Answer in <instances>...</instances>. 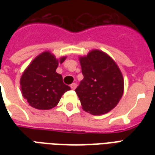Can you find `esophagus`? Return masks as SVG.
Here are the masks:
<instances>
[{
    "instance_id": "esophagus-1",
    "label": "esophagus",
    "mask_w": 155,
    "mask_h": 155,
    "mask_svg": "<svg viewBox=\"0 0 155 155\" xmlns=\"http://www.w3.org/2000/svg\"><path fill=\"white\" fill-rule=\"evenodd\" d=\"M71 88L72 90H74L75 88H76V84L75 83H73V84H71Z\"/></svg>"
}]
</instances>
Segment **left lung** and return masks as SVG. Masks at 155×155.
Here are the masks:
<instances>
[{"mask_svg":"<svg viewBox=\"0 0 155 155\" xmlns=\"http://www.w3.org/2000/svg\"><path fill=\"white\" fill-rule=\"evenodd\" d=\"M84 79L75 92L82 109L101 115L113 110L124 93V79L120 68L106 53L93 50L80 57Z\"/></svg>","mask_w":155,"mask_h":155,"instance_id":"left-lung-1","label":"left lung"}]
</instances>
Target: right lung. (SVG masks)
Segmentation results:
<instances>
[{
	"mask_svg": "<svg viewBox=\"0 0 155 155\" xmlns=\"http://www.w3.org/2000/svg\"><path fill=\"white\" fill-rule=\"evenodd\" d=\"M65 56L55 58L50 51H45L31 61L21 78L23 97L29 104L38 110H51L56 106L64 92L71 88L63 83L61 74L55 72L59 63Z\"/></svg>",
	"mask_w": 155,
	"mask_h": 155,
	"instance_id": "right-lung-1",
	"label": "right lung"
}]
</instances>
